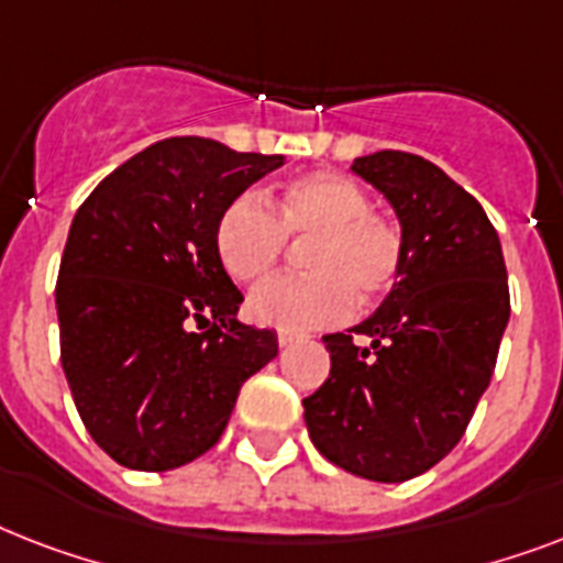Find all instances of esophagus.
<instances>
[{"mask_svg":"<svg viewBox=\"0 0 563 563\" xmlns=\"http://www.w3.org/2000/svg\"><path fill=\"white\" fill-rule=\"evenodd\" d=\"M298 339H303V335L295 333V330H277V344H280V347H289V344H295Z\"/></svg>","mask_w":563,"mask_h":563,"instance_id":"obj_1","label":"esophagus"}]
</instances>
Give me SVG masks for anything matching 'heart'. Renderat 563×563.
<instances>
[{
  "mask_svg": "<svg viewBox=\"0 0 563 563\" xmlns=\"http://www.w3.org/2000/svg\"><path fill=\"white\" fill-rule=\"evenodd\" d=\"M307 242V274L260 283L247 298L256 324L312 330L339 324L353 303L374 307L400 283L406 236L391 216L371 207L362 184L342 172H309L272 195V210L242 195L221 212L216 251L224 272L254 283L286 254V242Z\"/></svg>",
  "mask_w": 563,
  "mask_h": 563,
  "instance_id": "obj_1",
  "label": "heart"
}]
</instances>
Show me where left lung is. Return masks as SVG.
Masks as SVG:
<instances>
[{
  "label": "left lung",
  "instance_id": "obj_1",
  "mask_svg": "<svg viewBox=\"0 0 563 563\" xmlns=\"http://www.w3.org/2000/svg\"><path fill=\"white\" fill-rule=\"evenodd\" d=\"M353 172L391 201L406 265L368 321L324 335L330 376L303 400V418L335 467L406 482L462 441L488 388L511 316L508 272L482 203L435 163L376 152Z\"/></svg>",
  "mask_w": 563,
  "mask_h": 563
}]
</instances>
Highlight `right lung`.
Here are the masks:
<instances>
[{
  "instance_id": "obj_1",
  "label": "right lung",
  "mask_w": 563,
  "mask_h": 563,
  "mask_svg": "<svg viewBox=\"0 0 563 563\" xmlns=\"http://www.w3.org/2000/svg\"><path fill=\"white\" fill-rule=\"evenodd\" d=\"M283 154L172 136L78 207L55 303L60 365L84 427L131 471H172L219 444L277 335L239 324L242 291L216 251L221 212Z\"/></svg>"
}]
</instances>
